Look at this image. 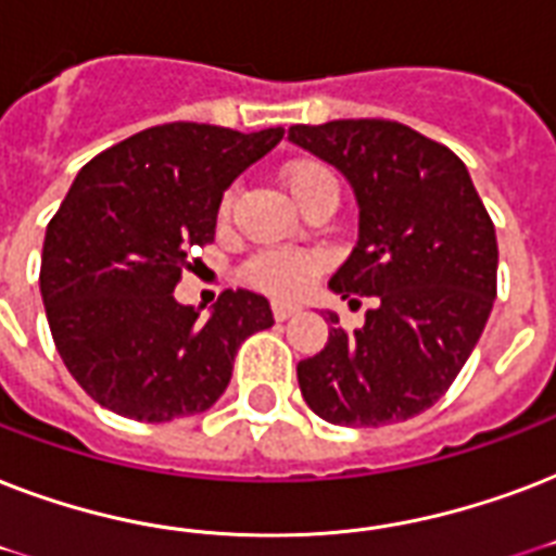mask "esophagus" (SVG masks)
Listing matches in <instances>:
<instances>
[{
    "label": "esophagus",
    "mask_w": 556,
    "mask_h": 556,
    "mask_svg": "<svg viewBox=\"0 0 556 556\" xmlns=\"http://www.w3.org/2000/svg\"><path fill=\"white\" fill-rule=\"evenodd\" d=\"M270 312H274V317H277V320H288V317H294V314L300 312V305L288 303V300H274Z\"/></svg>",
    "instance_id": "esophagus-1"
}]
</instances>
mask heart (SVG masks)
<instances>
[{
    "instance_id": "obj_1",
    "label": "heart",
    "mask_w": 556,
    "mask_h": 556,
    "mask_svg": "<svg viewBox=\"0 0 556 556\" xmlns=\"http://www.w3.org/2000/svg\"><path fill=\"white\" fill-rule=\"evenodd\" d=\"M323 181H334V176H331L329 167H323L317 161H296V164L286 167V185L296 204ZM230 201H233V192H225L222 207H218L222 216H227ZM320 265L323 256L314 251H265L248 262L244 277L253 286L274 291V294H294V291L305 288V282L312 279V274L320 270Z\"/></svg>"
}]
</instances>
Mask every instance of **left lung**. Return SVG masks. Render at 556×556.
Listing matches in <instances>:
<instances>
[{
  "mask_svg": "<svg viewBox=\"0 0 556 556\" xmlns=\"http://www.w3.org/2000/svg\"><path fill=\"white\" fill-rule=\"evenodd\" d=\"M288 138L355 190V251L329 288L378 296L361 329L338 326L296 364L305 404L340 427L397 424L430 409L482 338L496 300V230L456 152L397 121L296 124Z\"/></svg>",
  "mask_w": 556,
  "mask_h": 556,
  "instance_id": "left-lung-1",
  "label": "left lung"
}]
</instances>
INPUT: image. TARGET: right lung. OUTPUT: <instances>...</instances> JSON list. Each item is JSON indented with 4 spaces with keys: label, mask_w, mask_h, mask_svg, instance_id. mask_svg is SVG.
I'll return each instance as SVG.
<instances>
[{
    "label": "right lung",
    "mask_w": 556,
    "mask_h": 556,
    "mask_svg": "<svg viewBox=\"0 0 556 556\" xmlns=\"http://www.w3.org/2000/svg\"><path fill=\"white\" fill-rule=\"evenodd\" d=\"M286 129L164 124L115 143L77 173L48 222L39 268L65 369L112 413L176 421L216 404L233 357L270 329L268 300L225 291L210 317L173 296L192 248L216 236L222 195Z\"/></svg>",
    "instance_id": "1"
}]
</instances>
